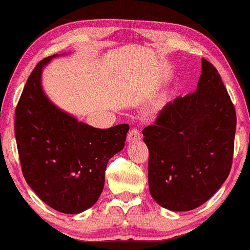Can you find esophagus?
<instances>
[{"label": "esophagus", "instance_id": "34e87169", "mask_svg": "<svg viewBox=\"0 0 250 250\" xmlns=\"http://www.w3.org/2000/svg\"><path fill=\"white\" fill-rule=\"evenodd\" d=\"M140 140V132L138 131L137 129H132L131 131H129L128 133V137H126V141H128L129 144L131 143H135V141Z\"/></svg>", "mask_w": 250, "mask_h": 250}]
</instances>
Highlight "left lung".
I'll return each instance as SVG.
<instances>
[{"instance_id":"1","label":"left lung","mask_w":250,"mask_h":250,"mask_svg":"<svg viewBox=\"0 0 250 250\" xmlns=\"http://www.w3.org/2000/svg\"><path fill=\"white\" fill-rule=\"evenodd\" d=\"M236 125L220 74L202 58L196 91L167 103L143 130L152 199L175 212L206 203L231 169Z\"/></svg>"}]
</instances>
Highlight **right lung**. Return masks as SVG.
I'll return each mask as SVG.
<instances>
[{"mask_svg":"<svg viewBox=\"0 0 250 250\" xmlns=\"http://www.w3.org/2000/svg\"><path fill=\"white\" fill-rule=\"evenodd\" d=\"M42 59L30 74L14 119L22 173L47 206L76 214L94 206L104 188L110 158L122 150L129 125L98 129L59 109L43 92Z\"/></svg>","mask_w":250,"mask_h":250,"instance_id":"1","label":"right lung"}]
</instances>
